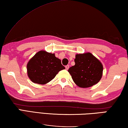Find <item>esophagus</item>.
Listing matches in <instances>:
<instances>
[{"instance_id": "34e87169", "label": "esophagus", "mask_w": 128, "mask_h": 128, "mask_svg": "<svg viewBox=\"0 0 128 128\" xmlns=\"http://www.w3.org/2000/svg\"><path fill=\"white\" fill-rule=\"evenodd\" d=\"M65 67H66V70H68V69H69V67H70V66H68V65H67V66H65Z\"/></svg>"}]
</instances>
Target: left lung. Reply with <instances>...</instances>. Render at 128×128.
Masks as SVG:
<instances>
[{
  "label": "left lung",
  "mask_w": 128,
  "mask_h": 128,
  "mask_svg": "<svg viewBox=\"0 0 128 128\" xmlns=\"http://www.w3.org/2000/svg\"><path fill=\"white\" fill-rule=\"evenodd\" d=\"M74 62V66L69 68L68 72L77 86L88 88L100 80L102 75V65L92 54H76Z\"/></svg>",
  "instance_id": "obj_1"
}]
</instances>
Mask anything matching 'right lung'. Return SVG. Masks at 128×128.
<instances>
[{"instance_id": "obj_1", "label": "right lung", "mask_w": 128, "mask_h": 128, "mask_svg": "<svg viewBox=\"0 0 128 128\" xmlns=\"http://www.w3.org/2000/svg\"><path fill=\"white\" fill-rule=\"evenodd\" d=\"M27 73L32 82L45 84L54 79L58 73L65 67L54 54L44 50L38 52L27 64Z\"/></svg>"}]
</instances>
